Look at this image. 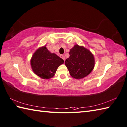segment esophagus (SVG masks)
Listing matches in <instances>:
<instances>
[{
	"mask_svg": "<svg viewBox=\"0 0 127 127\" xmlns=\"http://www.w3.org/2000/svg\"><path fill=\"white\" fill-rule=\"evenodd\" d=\"M60 57H61V58L62 59H63L64 60H64H65V57H64V55H60Z\"/></svg>",
	"mask_w": 127,
	"mask_h": 127,
	"instance_id": "esophagus-1",
	"label": "esophagus"
}]
</instances>
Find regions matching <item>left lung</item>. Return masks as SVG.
Listing matches in <instances>:
<instances>
[{"mask_svg": "<svg viewBox=\"0 0 127 127\" xmlns=\"http://www.w3.org/2000/svg\"><path fill=\"white\" fill-rule=\"evenodd\" d=\"M69 54L70 57L66 60L64 64L72 77L80 80L91 72L94 68L95 60L89 50L76 44L70 50Z\"/></svg>", "mask_w": 127, "mask_h": 127, "instance_id": "8db88e82", "label": "left lung"}]
</instances>
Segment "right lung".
Masks as SVG:
<instances>
[{
	"mask_svg": "<svg viewBox=\"0 0 127 127\" xmlns=\"http://www.w3.org/2000/svg\"><path fill=\"white\" fill-rule=\"evenodd\" d=\"M64 63L63 59L49 51L46 45L36 50L30 60L34 73L46 80L53 77L57 68Z\"/></svg>",
	"mask_w": 127,
	"mask_h": 127,
	"instance_id": "add662e5",
	"label": "right lung"
}]
</instances>
